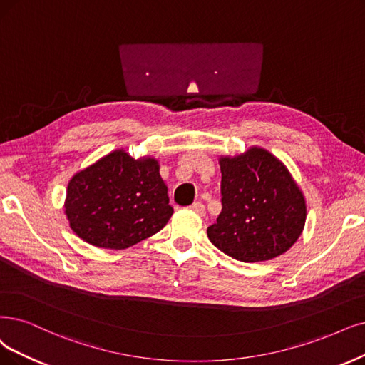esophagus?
<instances>
[{
    "mask_svg": "<svg viewBox=\"0 0 365 365\" xmlns=\"http://www.w3.org/2000/svg\"><path fill=\"white\" fill-rule=\"evenodd\" d=\"M190 209L192 210V212H195L197 215H200V217H205L206 215V206L201 203V201H195L194 205H191L190 206Z\"/></svg>",
    "mask_w": 365,
    "mask_h": 365,
    "instance_id": "1",
    "label": "esophagus"
}]
</instances>
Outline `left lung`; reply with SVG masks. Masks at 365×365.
Masks as SVG:
<instances>
[{
    "label": "left lung",
    "mask_w": 365,
    "mask_h": 365,
    "mask_svg": "<svg viewBox=\"0 0 365 365\" xmlns=\"http://www.w3.org/2000/svg\"><path fill=\"white\" fill-rule=\"evenodd\" d=\"M220 167L222 210L207 228L212 244L245 263L289 251L304 230L307 205L287 167L262 147L221 156Z\"/></svg>",
    "instance_id": "1"
}]
</instances>
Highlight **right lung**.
I'll use <instances>...</instances> for the list:
<instances>
[{
    "label": "right lung",
    "mask_w": 365,
    "mask_h": 365,
    "mask_svg": "<svg viewBox=\"0 0 365 365\" xmlns=\"http://www.w3.org/2000/svg\"><path fill=\"white\" fill-rule=\"evenodd\" d=\"M168 201L159 162L152 156L135 159L117 148L73 174L64 213L87 244L125 250L165 227L173 215Z\"/></svg>",
    "instance_id": "1"
}]
</instances>
